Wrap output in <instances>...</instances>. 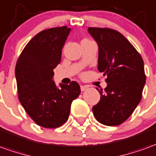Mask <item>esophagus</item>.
<instances>
[{
	"label": "esophagus",
	"instance_id": "1",
	"mask_svg": "<svg viewBox=\"0 0 156 156\" xmlns=\"http://www.w3.org/2000/svg\"><path fill=\"white\" fill-rule=\"evenodd\" d=\"M80 89H81L82 92H83V91H85V90H87V89H89V87L87 85H81Z\"/></svg>",
	"mask_w": 156,
	"mask_h": 156
}]
</instances>
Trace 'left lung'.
I'll return each mask as SVG.
<instances>
[{
  "mask_svg": "<svg viewBox=\"0 0 156 156\" xmlns=\"http://www.w3.org/2000/svg\"><path fill=\"white\" fill-rule=\"evenodd\" d=\"M89 33L99 45L98 70L106 76L107 86L92 110L106 126L123 123L142 99L145 73L141 55L125 37L110 28H91Z\"/></svg>",
  "mask_w": 156,
  "mask_h": 156,
  "instance_id": "obj_1",
  "label": "left lung"
}]
</instances>
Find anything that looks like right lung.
I'll return each instance as SVG.
<instances>
[{
	"mask_svg": "<svg viewBox=\"0 0 156 156\" xmlns=\"http://www.w3.org/2000/svg\"><path fill=\"white\" fill-rule=\"evenodd\" d=\"M70 30L67 26L42 30L26 44L16 64L19 101L33 121L45 128H55L67 122L71 104L81 92L77 82L61 83L58 89L52 80Z\"/></svg>",
	"mask_w": 156,
	"mask_h": 156,
	"instance_id": "add662e5",
	"label": "right lung"
}]
</instances>
